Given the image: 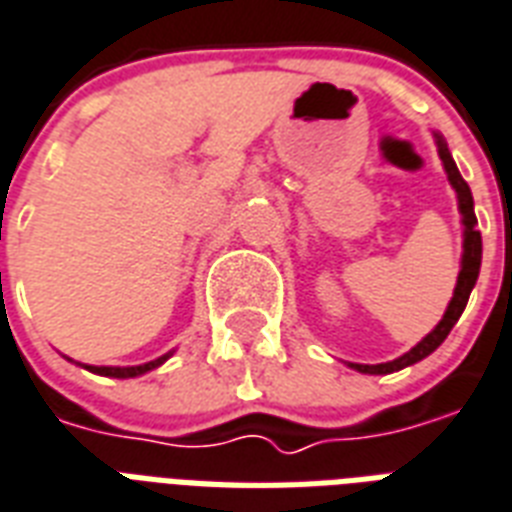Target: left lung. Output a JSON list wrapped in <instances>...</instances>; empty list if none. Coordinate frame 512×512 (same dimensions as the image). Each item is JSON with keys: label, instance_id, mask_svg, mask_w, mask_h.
<instances>
[{"label": "left lung", "instance_id": "obj_1", "mask_svg": "<svg viewBox=\"0 0 512 512\" xmlns=\"http://www.w3.org/2000/svg\"><path fill=\"white\" fill-rule=\"evenodd\" d=\"M438 152H440V161L446 166L448 182L454 185L456 195H459V212H462V222H464V255H462V271H459V279H456V290L454 298L448 303L446 314L440 319V325L432 330V333L424 338L421 343H416L408 354L403 357H397L392 362H381V365H351L354 370H360V373H373V376H384V373H395V370H403L413 362L424 360L427 354L438 349L440 343L446 341V335L451 333V327L456 325V319L462 317L464 306H467V300H470V292L475 287V279H478V271H481V230H475L478 220H475V209H473V193H470V185L464 182L459 169H456L454 158H451V152H448L446 142H443V136H438Z\"/></svg>", "mask_w": 512, "mask_h": 512}]
</instances>
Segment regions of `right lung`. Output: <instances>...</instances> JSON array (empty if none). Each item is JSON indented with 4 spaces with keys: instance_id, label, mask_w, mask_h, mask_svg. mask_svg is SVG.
I'll return each instance as SVG.
<instances>
[{
    "instance_id": "1",
    "label": "right lung",
    "mask_w": 512,
    "mask_h": 512,
    "mask_svg": "<svg viewBox=\"0 0 512 512\" xmlns=\"http://www.w3.org/2000/svg\"><path fill=\"white\" fill-rule=\"evenodd\" d=\"M169 357V354H166ZM166 357H161V360L155 362H147V365H136V368H91L93 373H101V376H112V378H134V376H142V373H147V370L158 368L161 362H166Z\"/></svg>"
}]
</instances>
